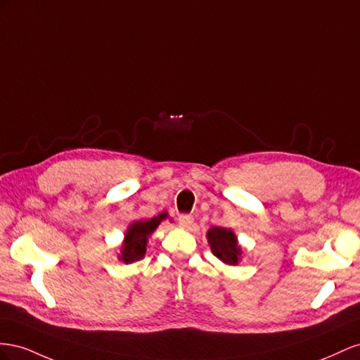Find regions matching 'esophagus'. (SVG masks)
Listing matches in <instances>:
<instances>
[{
  "mask_svg": "<svg viewBox=\"0 0 360 360\" xmlns=\"http://www.w3.org/2000/svg\"><path fill=\"white\" fill-rule=\"evenodd\" d=\"M193 221H194V219L191 217L190 214H181L178 217V223H179L181 228H184V229H190L193 226Z\"/></svg>",
  "mask_w": 360,
  "mask_h": 360,
  "instance_id": "esophagus-1",
  "label": "esophagus"
}]
</instances>
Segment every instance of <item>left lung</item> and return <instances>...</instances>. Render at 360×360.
<instances>
[{
	"instance_id": "8db88e82",
	"label": "left lung",
	"mask_w": 360,
	"mask_h": 360,
	"mask_svg": "<svg viewBox=\"0 0 360 360\" xmlns=\"http://www.w3.org/2000/svg\"><path fill=\"white\" fill-rule=\"evenodd\" d=\"M208 243L211 245V252L214 256L228 264V265H237L241 258V248L238 245L237 235L233 231L226 228H217L214 226L207 233Z\"/></svg>"
}]
</instances>
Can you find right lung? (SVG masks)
I'll return each instance as SVG.
<instances>
[{"instance_id":"obj_1","label":"right lung","mask_w":360,"mask_h":360,"mask_svg":"<svg viewBox=\"0 0 360 360\" xmlns=\"http://www.w3.org/2000/svg\"><path fill=\"white\" fill-rule=\"evenodd\" d=\"M166 217L167 214L162 212L158 217H153L150 220H139L131 223L125 233V240H123L122 244L119 259L125 264H129L145 258L148 238L150 237V233L158 228L161 220Z\"/></svg>"}]
</instances>
